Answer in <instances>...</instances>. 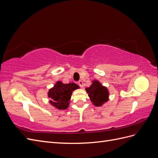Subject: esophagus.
Masks as SVG:
<instances>
[{
    "label": "esophagus",
    "mask_w": 158,
    "mask_h": 158,
    "mask_svg": "<svg viewBox=\"0 0 158 158\" xmlns=\"http://www.w3.org/2000/svg\"><path fill=\"white\" fill-rule=\"evenodd\" d=\"M78 85H79V86H80V87H83V82H82V80H79L78 82Z\"/></svg>",
    "instance_id": "1"
}]
</instances>
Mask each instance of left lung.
I'll return each instance as SVG.
<instances>
[{
    "label": "left lung",
    "instance_id": "1",
    "mask_svg": "<svg viewBox=\"0 0 158 158\" xmlns=\"http://www.w3.org/2000/svg\"><path fill=\"white\" fill-rule=\"evenodd\" d=\"M91 102L95 106L99 107L108 101L109 92L106 87L103 86L98 80L93 81L89 88H85Z\"/></svg>",
    "mask_w": 158,
    "mask_h": 158
}]
</instances>
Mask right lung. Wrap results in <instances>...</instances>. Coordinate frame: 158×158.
<instances>
[{"instance_id":"1","label":"right lung","mask_w":158,"mask_h":158,"mask_svg":"<svg viewBox=\"0 0 158 158\" xmlns=\"http://www.w3.org/2000/svg\"><path fill=\"white\" fill-rule=\"evenodd\" d=\"M78 88L79 86L74 83L63 84L59 81L49 90L48 97L51 99L49 103L58 109H67L72 93Z\"/></svg>"}]
</instances>
